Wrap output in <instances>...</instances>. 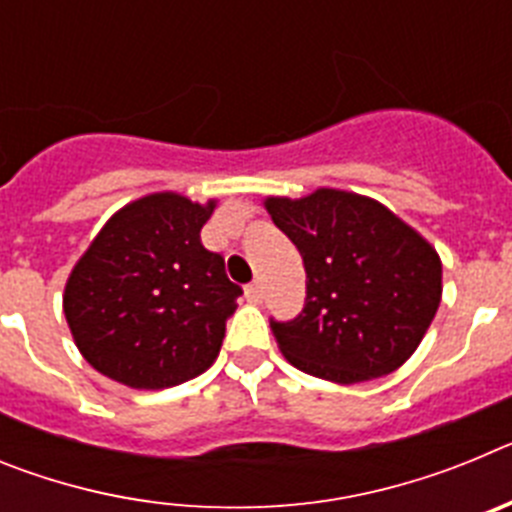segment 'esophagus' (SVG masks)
I'll return each instance as SVG.
<instances>
[{
  "mask_svg": "<svg viewBox=\"0 0 512 512\" xmlns=\"http://www.w3.org/2000/svg\"><path fill=\"white\" fill-rule=\"evenodd\" d=\"M246 297L248 302H253V305H259L261 300H264V287H261V282H253L246 287Z\"/></svg>",
  "mask_w": 512,
  "mask_h": 512,
  "instance_id": "34e87169",
  "label": "esophagus"
}]
</instances>
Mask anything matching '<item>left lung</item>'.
Returning a JSON list of instances; mask_svg holds the SVG:
<instances>
[{"mask_svg":"<svg viewBox=\"0 0 512 512\" xmlns=\"http://www.w3.org/2000/svg\"><path fill=\"white\" fill-rule=\"evenodd\" d=\"M264 207L297 246L307 274L300 315L271 320L284 359L336 384L400 369L441 305L436 248L390 207L346 189L266 197Z\"/></svg>","mask_w":512,"mask_h":512,"instance_id":"8db88e82","label":"left lung"}]
</instances>
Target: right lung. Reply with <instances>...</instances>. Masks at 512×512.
<instances>
[{
	"mask_svg": "<svg viewBox=\"0 0 512 512\" xmlns=\"http://www.w3.org/2000/svg\"><path fill=\"white\" fill-rule=\"evenodd\" d=\"M205 205L179 192L128 202L102 225L63 287L79 354L130 390H164L215 364L241 287L202 246Z\"/></svg>",
	"mask_w": 512,
	"mask_h": 512,
	"instance_id": "add662e5",
	"label": "right lung"
}]
</instances>
